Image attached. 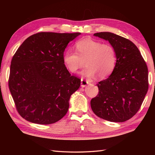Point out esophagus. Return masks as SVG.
<instances>
[{"label":"esophagus","instance_id":"1","mask_svg":"<svg viewBox=\"0 0 155 155\" xmlns=\"http://www.w3.org/2000/svg\"><path fill=\"white\" fill-rule=\"evenodd\" d=\"M88 81H86L84 78H81V87H84L87 86V84H88Z\"/></svg>","mask_w":155,"mask_h":155}]
</instances>
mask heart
<instances>
[{
	"label": "heart",
	"mask_w": 155,
	"mask_h": 155,
	"mask_svg": "<svg viewBox=\"0 0 155 155\" xmlns=\"http://www.w3.org/2000/svg\"><path fill=\"white\" fill-rule=\"evenodd\" d=\"M76 52L67 51L63 57V62L68 70L75 73L84 66L87 68L82 72L85 77L95 76L100 79L106 78L114 70L117 62V54L113 46L102 44L101 42L86 38L75 44Z\"/></svg>",
	"instance_id": "b5f03b06"
}]
</instances>
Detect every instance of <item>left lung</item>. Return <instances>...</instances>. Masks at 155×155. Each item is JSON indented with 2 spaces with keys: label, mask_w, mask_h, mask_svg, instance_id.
I'll list each match as a JSON object with an SVG mask.
<instances>
[{
  "label": "left lung",
  "mask_w": 155,
  "mask_h": 155,
  "mask_svg": "<svg viewBox=\"0 0 155 155\" xmlns=\"http://www.w3.org/2000/svg\"><path fill=\"white\" fill-rule=\"evenodd\" d=\"M94 35L113 46L117 62L110 77L97 84L98 93L91 99V108L103 119L124 122L139 111L148 91L147 64L139 48L128 39L109 32Z\"/></svg>",
  "instance_id": "left-lung-1"
}]
</instances>
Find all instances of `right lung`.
I'll list each match as a JSON object with an SVG mask.
<instances>
[{
	"mask_svg": "<svg viewBox=\"0 0 155 155\" xmlns=\"http://www.w3.org/2000/svg\"><path fill=\"white\" fill-rule=\"evenodd\" d=\"M80 35L38 32L26 39L16 51L8 87L16 110L25 120L50 124L67 114L69 98L78 89L81 79L66 68L64 51Z\"/></svg>",
	"mask_w": 155,
	"mask_h": 155,
	"instance_id": "add662e5",
	"label": "right lung"
}]
</instances>
